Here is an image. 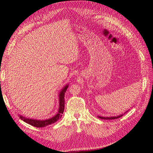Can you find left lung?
<instances>
[{"label":"left lung","instance_id":"8db88e82","mask_svg":"<svg viewBox=\"0 0 153 153\" xmlns=\"http://www.w3.org/2000/svg\"><path fill=\"white\" fill-rule=\"evenodd\" d=\"M123 114H120V116H114V117H101V116H99V118L102 120H114V119H117L119 118L120 117H122Z\"/></svg>","mask_w":153,"mask_h":153}]
</instances>
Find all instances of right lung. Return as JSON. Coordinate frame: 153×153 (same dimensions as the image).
<instances>
[{
  "instance_id": "right-lung-1",
  "label": "right lung",
  "mask_w": 153,
  "mask_h": 153,
  "mask_svg": "<svg viewBox=\"0 0 153 153\" xmlns=\"http://www.w3.org/2000/svg\"><path fill=\"white\" fill-rule=\"evenodd\" d=\"M68 85H66L64 87V88L61 91L59 95V99H60V107L58 109V112L56 114L53 118L50 119L45 120H32L29 118H25L24 117L22 116H19V118L22 120L23 121L26 122L29 124L33 126L36 128H43V127H45L48 125H51L52 123H54L58 121V120L61 118L62 114L64 110V94L66 93V90L68 89Z\"/></svg>"
}]
</instances>
